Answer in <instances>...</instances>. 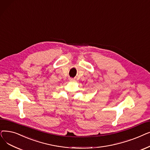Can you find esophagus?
<instances>
[{"label":"esophagus","instance_id":"obj_1","mask_svg":"<svg viewBox=\"0 0 150 150\" xmlns=\"http://www.w3.org/2000/svg\"><path fill=\"white\" fill-rule=\"evenodd\" d=\"M69 80L71 82H74L75 81V79H73V78H69Z\"/></svg>","mask_w":150,"mask_h":150}]
</instances>
